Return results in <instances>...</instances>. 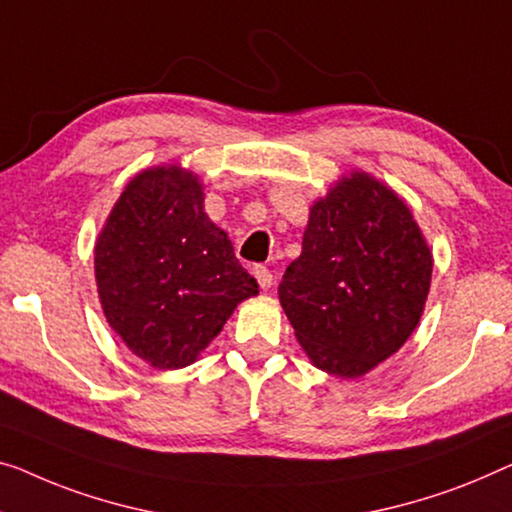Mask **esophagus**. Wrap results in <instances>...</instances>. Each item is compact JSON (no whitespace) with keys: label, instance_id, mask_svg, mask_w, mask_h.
Instances as JSON below:
<instances>
[{"label":"esophagus","instance_id":"esophagus-1","mask_svg":"<svg viewBox=\"0 0 512 512\" xmlns=\"http://www.w3.org/2000/svg\"><path fill=\"white\" fill-rule=\"evenodd\" d=\"M253 276L257 278L259 287H262V289H269V287L273 285V273H271L269 269H266V266H255Z\"/></svg>","mask_w":512,"mask_h":512}]
</instances>
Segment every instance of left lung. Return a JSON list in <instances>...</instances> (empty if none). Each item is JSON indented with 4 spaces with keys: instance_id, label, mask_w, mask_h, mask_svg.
<instances>
[{
    "instance_id": "obj_1",
    "label": "left lung",
    "mask_w": 512,
    "mask_h": 512,
    "mask_svg": "<svg viewBox=\"0 0 512 512\" xmlns=\"http://www.w3.org/2000/svg\"><path fill=\"white\" fill-rule=\"evenodd\" d=\"M430 278V248L407 204L354 172L312 207L278 294L310 361L354 379L414 333Z\"/></svg>"
}]
</instances>
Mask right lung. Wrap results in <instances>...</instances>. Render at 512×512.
Listing matches in <instances>:
<instances>
[{"mask_svg":"<svg viewBox=\"0 0 512 512\" xmlns=\"http://www.w3.org/2000/svg\"><path fill=\"white\" fill-rule=\"evenodd\" d=\"M108 324L158 370L186 368L257 294L232 241L204 213L197 177L156 167L128 183L96 241Z\"/></svg>","mask_w":512,"mask_h":512,"instance_id":"right-lung-1","label":"right lung"}]
</instances>
